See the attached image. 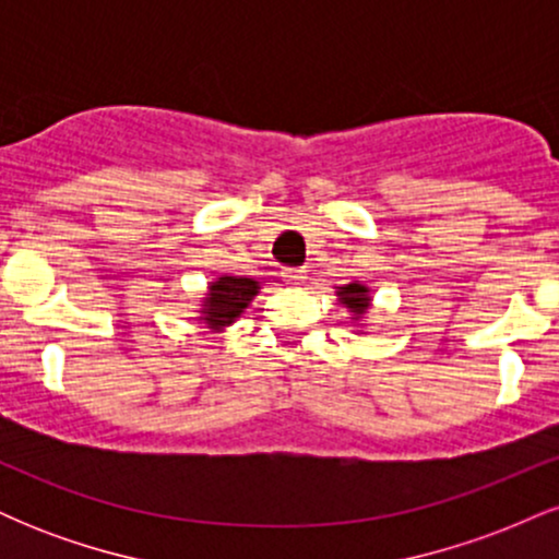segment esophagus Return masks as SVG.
<instances>
[{
	"instance_id": "34e87169",
	"label": "esophagus",
	"mask_w": 559,
	"mask_h": 559,
	"mask_svg": "<svg viewBox=\"0 0 559 559\" xmlns=\"http://www.w3.org/2000/svg\"><path fill=\"white\" fill-rule=\"evenodd\" d=\"M281 275H284V281H286L288 286H299V284H305V278H307V273L301 271V267H286V271L281 273Z\"/></svg>"
}]
</instances>
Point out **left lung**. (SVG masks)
I'll return each mask as SVG.
<instances>
[{
  "label": "left lung",
  "mask_w": 559,
  "mask_h": 559,
  "mask_svg": "<svg viewBox=\"0 0 559 559\" xmlns=\"http://www.w3.org/2000/svg\"><path fill=\"white\" fill-rule=\"evenodd\" d=\"M336 297L346 310L352 312V320H362L368 316L370 305H373V297H370V288L360 284V281H352V284H344V286H336Z\"/></svg>",
  "instance_id": "obj_1"
}]
</instances>
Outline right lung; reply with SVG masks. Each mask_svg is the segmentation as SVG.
<instances>
[{"mask_svg": "<svg viewBox=\"0 0 559 559\" xmlns=\"http://www.w3.org/2000/svg\"><path fill=\"white\" fill-rule=\"evenodd\" d=\"M260 294V281L254 278H239V275H221V278L210 281L207 294H204L202 307H199V323H204V329L210 333H221L228 325H234V320L241 318V312L247 310L249 301Z\"/></svg>", "mask_w": 559, "mask_h": 559, "instance_id": "obj_1", "label": "right lung"}]
</instances>
